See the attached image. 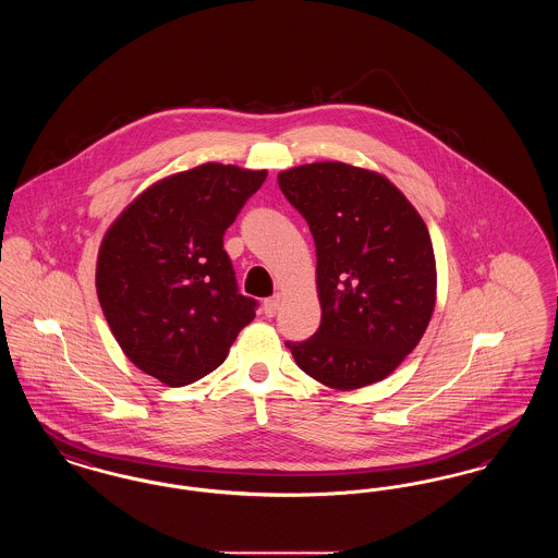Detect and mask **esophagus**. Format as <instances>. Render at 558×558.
Returning a JSON list of instances; mask_svg holds the SVG:
<instances>
[{
  "label": "esophagus",
  "instance_id": "1",
  "mask_svg": "<svg viewBox=\"0 0 558 558\" xmlns=\"http://www.w3.org/2000/svg\"><path fill=\"white\" fill-rule=\"evenodd\" d=\"M278 307H280V294H274V296H269V299L264 301V314H266L267 318H274Z\"/></svg>",
  "mask_w": 558,
  "mask_h": 558
}]
</instances>
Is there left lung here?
Listing matches in <instances>:
<instances>
[{
	"mask_svg": "<svg viewBox=\"0 0 558 558\" xmlns=\"http://www.w3.org/2000/svg\"><path fill=\"white\" fill-rule=\"evenodd\" d=\"M278 186L316 242L322 319L287 343L296 366L339 391L383 380L421 343L437 269L426 223L385 175L339 160L292 167Z\"/></svg>",
	"mask_w": 558,
	"mask_h": 558,
	"instance_id": "left-lung-1",
	"label": "left lung"
}]
</instances>
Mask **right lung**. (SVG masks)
<instances>
[{"mask_svg": "<svg viewBox=\"0 0 558 558\" xmlns=\"http://www.w3.org/2000/svg\"><path fill=\"white\" fill-rule=\"evenodd\" d=\"M267 171L205 162L146 187L108 228L96 291L137 368L184 387L223 364L257 301L240 294L223 234Z\"/></svg>", "mask_w": 558, "mask_h": 558, "instance_id": "1", "label": "right lung"}]
</instances>
